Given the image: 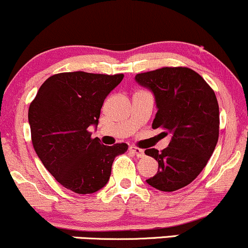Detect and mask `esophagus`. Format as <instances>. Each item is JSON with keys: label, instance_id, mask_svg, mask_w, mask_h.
<instances>
[{"label": "esophagus", "instance_id": "esophagus-1", "mask_svg": "<svg viewBox=\"0 0 248 248\" xmlns=\"http://www.w3.org/2000/svg\"><path fill=\"white\" fill-rule=\"evenodd\" d=\"M129 150L134 154V155L138 156V157H143V156H144V150L141 149V148H139V147L132 146L129 148Z\"/></svg>", "mask_w": 248, "mask_h": 248}]
</instances>
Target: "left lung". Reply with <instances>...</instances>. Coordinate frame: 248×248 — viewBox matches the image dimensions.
<instances>
[{
  "label": "left lung",
  "instance_id": "1",
  "mask_svg": "<svg viewBox=\"0 0 248 248\" xmlns=\"http://www.w3.org/2000/svg\"><path fill=\"white\" fill-rule=\"evenodd\" d=\"M135 80L155 95L154 129L171 134L166 149H146L158 162L147 183L171 192L190 184L206 166L219 136V106L209 84L189 67H162L139 73Z\"/></svg>",
  "mask_w": 248,
  "mask_h": 248
}]
</instances>
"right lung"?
<instances>
[{"mask_svg":"<svg viewBox=\"0 0 248 248\" xmlns=\"http://www.w3.org/2000/svg\"><path fill=\"white\" fill-rule=\"evenodd\" d=\"M124 75H99L82 71L51 76L30 104L31 141L42 163L56 181L80 195L107 184L115 156L127 152L126 143L104 146L92 139L100 109Z\"/></svg>","mask_w":248,"mask_h":248,"instance_id":"add662e5","label":"right lung"}]
</instances>
